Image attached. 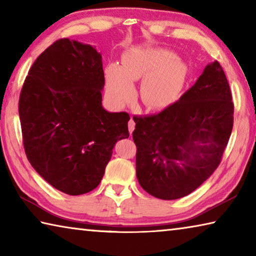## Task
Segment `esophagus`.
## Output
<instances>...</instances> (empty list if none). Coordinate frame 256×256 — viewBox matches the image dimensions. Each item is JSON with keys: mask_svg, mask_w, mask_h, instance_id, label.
I'll return each mask as SVG.
<instances>
[{"mask_svg": "<svg viewBox=\"0 0 256 256\" xmlns=\"http://www.w3.org/2000/svg\"><path fill=\"white\" fill-rule=\"evenodd\" d=\"M128 131H130V133H132V132H133V130H134V128H136V123H134L133 118H131V120H128Z\"/></svg>", "mask_w": 256, "mask_h": 256, "instance_id": "1", "label": "esophagus"}]
</instances>
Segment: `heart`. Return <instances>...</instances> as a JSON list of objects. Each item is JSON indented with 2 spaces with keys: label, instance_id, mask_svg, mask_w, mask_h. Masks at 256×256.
<instances>
[{
  "label": "heart",
  "instance_id": "b5f03b06",
  "mask_svg": "<svg viewBox=\"0 0 256 256\" xmlns=\"http://www.w3.org/2000/svg\"><path fill=\"white\" fill-rule=\"evenodd\" d=\"M144 78L140 86L142 102L149 108H162L174 100L183 86L185 68L170 52L158 48L133 50L122 66L106 68L107 92L112 100L123 104L133 94L132 81Z\"/></svg>",
  "mask_w": 256,
  "mask_h": 256
}]
</instances>
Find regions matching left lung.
<instances>
[{
    "instance_id": "left-lung-1",
    "label": "left lung",
    "mask_w": 256,
    "mask_h": 256,
    "mask_svg": "<svg viewBox=\"0 0 256 256\" xmlns=\"http://www.w3.org/2000/svg\"><path fill=\"white\" fill-rule=\"evenodd\" d=\"M133 120L142 188L162 200L188 196L222 162L232 134L234 102L222 66H206L196 84L158 114Z\"/></svg>"
}]
</instances>
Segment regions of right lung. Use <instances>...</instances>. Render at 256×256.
<instances>
[{
  "instance_id": "add662e5",
  "label": "right lung",
  "mask_w": 256,
  "mask_h": 256,
  "mask_svg": "<svg viewBox=\"0 0 256 256\" xmlns=\"http://www.w3.org/2000/svg\"><path fill=\"white\" fill-rule=\"evenodd\" d=\"M102 55L68 38L53 42L30 68L19 97L24 152L38 174L68 196L96 188L130 115L102 106Z\"/></svg>"
}]
</instances>
